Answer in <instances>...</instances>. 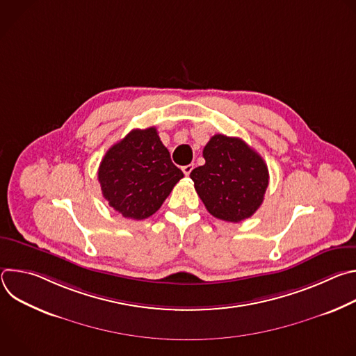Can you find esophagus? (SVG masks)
Listing matches in <instances>:
<instances>
[{"instance_id":"1","label":"esophagus","mask_w":356,"mask_h":356,"mask_svg":"<svg viewBox=\"0 0 356 356\" xmlns=\"http://www.w3.org/2000/svg\"><path fill=\"white\" fill-rule=\"evenodd\" d=\"M193 169H194V165H191V163H190V165H186V166H183V168H181V170H183V173H184L186 176H188V175L191 173V170H193Z\"/></svg>"}]
</instances>
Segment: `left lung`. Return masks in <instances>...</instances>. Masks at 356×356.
I'll use <instances>...</instances> for the list:
<instances>
[{"label": "left lung", "mask_w": 356, "mask_h": 356, "mask_svg": "<svg viewBox=\"0 0 356 356\" xmlns=\"http://www.w3.org/2000/svg\"><path fill=\"white\" fill-rule=\"evenodd\" d=\"M206 163L190 177L207 211L218 220L241 222L261 207L269 172L265 161L239 138L214 135L202 150Z\"/></svg>", "instance_id": "8db88e82"}]
</instances>
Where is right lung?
Segmentation results:
<instances>
[{"instance_id": "right-lung-1", "label": "right lung", "mask_w": 356, "mask_h": 356, "mask_svg": "<svg viewBox=\"0 0 356 356\" xmlns=\"http://www.w3.org/2000/svg\"><path fill=\"white\" fill-rule=\"evenodd\" d=\"M183 176L154 127L132 129L107 150L98 168L104 198L131 220L155 214Z\"/></svg>"}]
</instances>
